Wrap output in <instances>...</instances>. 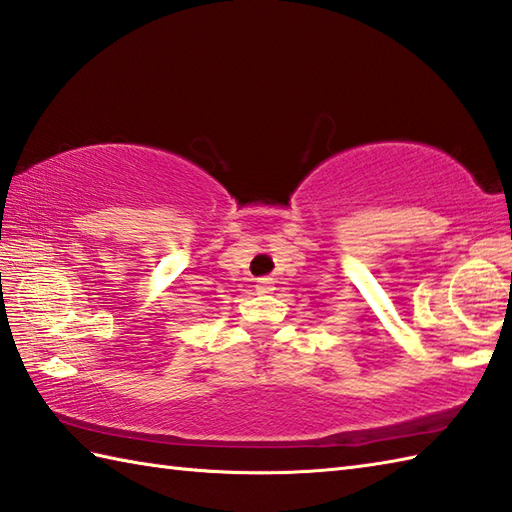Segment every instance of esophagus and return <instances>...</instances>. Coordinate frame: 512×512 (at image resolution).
Here are the masks:
<instances>
[{
    "mask_svg": "<svg viewBox=\"0 0 512 512\" xmlns=\"http://www.w3.org/2000/svg\"><path fill=\"white\" fill-rule=\"evenodd\" d=\"M257 290L262 292V295H268V292H273V290H275L273 277H259V279H257Z\"/></svg>",
    "mask_w": 512,
    "mask_h": 512,
    "instance_id": "34e87169",
    "label": "esophagus"
}]
</instances>
